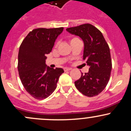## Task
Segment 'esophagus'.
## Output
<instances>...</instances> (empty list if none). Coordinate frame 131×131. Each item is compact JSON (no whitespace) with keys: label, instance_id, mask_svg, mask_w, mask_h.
<instances>
[{"label":"esophagus","instance_id":"34e87169","mask_svg":"<svg viewBox=\"0 0 131 131\" xmlns=\"http://www.w3.org/2000/svg\"><path fill=\"white\" fill-rule=\"evenodd\" d=\"M71 70V68H64V71H70V70Z\"/></svg>","mask_w":131,"mask_h":131}]
</instances>
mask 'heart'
Returning <instances> with one entry per match:
<instances>
[{
    "label": "heart",
    "instance_id": "1",
    "mask_svg": "<svg viewBox=\"0 0 131 131\" xmlns=\"http://www.w3.org/2000/svg\"><path fill=\"white\" fill-rule=\"evenodd\" d=\"M78 40H79L78 38H72L71 40H70V43H71V42H73V41H78Z\"/></svg>",
    "mask_w": 131,
    "mask_h": 131
}]
</instances>
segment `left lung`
Wrapping results in <instances>:
<instances>
[{"label":"left lung","mask_w":131,"mask_h":131,"mask_svg":"<svg viewBox=\"0 0 131 131\" xmlns=\"http://www.w3.org/2000/svg\"><path fill=\"white\" fill-rule=\"evenodd\" d=\"M66 30L83 41V60L90 67L88 73H81V78L74 81V85L84 95H97L104 90L110 78L112 62L108 45L102 33L91 24Z\"/></svg>","instance_id":"1"}]
</instances>
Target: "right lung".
<instances>
[{
	"label": "right lung",
	"mask_w": 131,
	"mask_h": 131,
	"mask_svg": "<svg viewBox=\"0 0 131 131\" xmlns=\"http://www.w3.org/2000/svg\"><path fill=\"white\" fill-rule=\"evenodd\" d=\"M63 27L33 30L23 40L18 55V71L25 90L37 100L47 98L55 90L62 68L46 65L47 54L52 50Z\"/></svg>",
	"instance_id": "right-lung-1"
}]
</instances>
